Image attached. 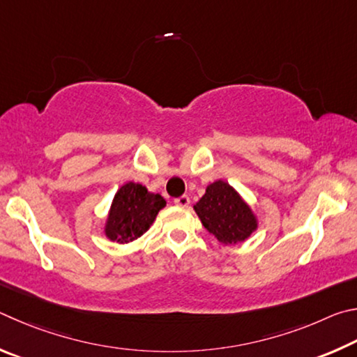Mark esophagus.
<instances>
[{
  "mask_svg": "<svg viewBox=\"0 0 357 357\" xmlns=\"http://www.w3.org/2000/svg\"><path fill=\"white\" fill-rule=\"evenodd\" d=\"M175 205H178V207H188L190 205V197L188 196H180L174 201Z\"/></svg>",
  "mask_w": 357,
  "mask_h": 357,
  "instance_id": "obj_1",
  "label": "esophagus"
}]
</instances>
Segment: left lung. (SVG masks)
I'll use <instances>...</instances> for the list:
<instances>
[{"instance_id": "obj_1", "label": "left lung", "mask_w": 357, "mask_h": 357, "mask_svg": "<svg viewBox=\"0 0 357 357\" xmlns=\"http://www.w3.org/2000/svg\"><path fill=\"white\" fill-rule=\"evenodd\" d=\"M195 211L208 234L226 246L246 241L259 227L251 205L224 180H216L205 188Z\"/></svg>"}]
</instances>
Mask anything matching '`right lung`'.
Masks as SVG:
<instances>
[{"instance_id": "add662e5", "label": "right lung", "mask_w": 357, "mask_h": 357, "mask_svg": "<svg viewBox=\"0 0 357 357\" xmlns=\"http://www.w3.org/2000/svg\"><path fill=\"white\" fill-rule=\"evenodd\" d=\"M165 207L166 199L150 192L144 185L123 183L112 199L103 234L109 241L119 245L135 241L147 232L158 211Z\"/></svg>"}]
</instances>
